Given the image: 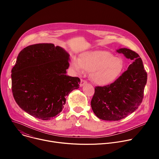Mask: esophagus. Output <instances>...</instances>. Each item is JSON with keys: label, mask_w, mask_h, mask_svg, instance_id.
Wrapping results in <instances>:
<instances>
[{"label": "esophagus", "mask_w": 159, "mask_h": 159, "mask_svg": "<svg viewBox=\"0 0 159 159\" xmlns=\"http://www.w3.org/2000/svg\"><path fill=\"white\" fill-rule=\"evenodd\" d=\"M86 84H87V81H86V80H85L82 79H80V87Z\"/></svg>", "instance_id": "34e87169"}]
</instances>
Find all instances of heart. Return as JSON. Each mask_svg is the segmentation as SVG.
<instances>
[{"mask_svg":"<svg viewBox=\"0 0 159 159\" xmlns=\"http://www.w3.org/2000/svg\"><path fill=\"white\" fill-rule=\"evenodd\" d=\"M125 68L123 60L106 51L85 52L80 59L74 57L72 69L77 74L85 70L90 72V77L96 84L105 85L115 82L121 75Z\"/></svg>","mask_w":159,"mask_h":159,"instance_id":"1","label":"heart"}]
</instances>
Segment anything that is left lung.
Here are the masks:
<instances>
[{
    "label": "left lung",
    "instance_id": "obj_1",
    "mask_svg": "<svg viewBox=\"0 0 159 159\" xmlns=\"http://www.w3.org/2000/svg\"><path fill=\"white\" fill-rule=\"evenodd\" d=\"M117 52L130 59L132 63L113 83L96 87L90 102L97 117L106 121L120 120L139 108L147 80V73L138 53L127 48Z\"/></svg>",
    "mask_w": 159,
    "mask_h": 159
}]
</instances>
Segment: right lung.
I'll use <instances>...</instances> for the list:
<instances>
[{
  "label": "right lung",
  "instance_id": "obj_1",
  "mask_svg": "<svg viewBox=\"0 0 159 159\" xmlns=\"http://www.w3.org/2000/svg\"><path fill=\"white\" fill-rule=\"evenodd\" d=\"M69 55L52 43H39L19 53L12 69V92L18 106L29 115L48 120L62 111L66 96L80 80L66 75Z\"/></svg>",
  "mask_w": 159,
  "mask_h": 159
}]
</instances>
